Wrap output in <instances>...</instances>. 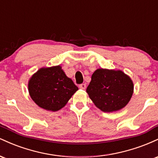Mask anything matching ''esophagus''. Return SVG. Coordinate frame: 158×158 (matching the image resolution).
Wrapping results in <instances>:
<instances>
[{"label": "esophagus", "instance_id": "esophagus-1", "mask_svg": "<svg viewBox=\"0 0 158 158\" xmlns=\"http://www.w3.org/2000/svg\"><path fill=\"white\" fill-rule=\"evenodd\" d=\"M79 88H81V89H85L86 88V84H85V83H83V84H81L79 85Z\"/></svg>", "mask_w": 158, "mask_h": 158}]
</instances>
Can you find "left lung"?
<instances>
[{"mask_svg":"<svg viewBox=\"0 0 158 158\" xmlns=\"http://www.w3.org/2000/svg\"><path fill=\"white\" fill-rule=\"evenodd\" d=\"M133 90L131 79L123 71L99 68L92 75L86 91L98 108L113 112L128 104Z\"/></svg>","mask_w":158,"mask_h":158,"instance_id":"left-lung-1","label":"left lung"}]
</instances>
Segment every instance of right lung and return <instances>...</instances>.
Instances as JSON below:
<instances>
[{"instance_id":"right-lung-1","label":"right lung","mask_w":158,"mask_h":158,"mask_svg":"<svg viewBox=\"0 0 158 158\" xmlns=\"http://www.w3.org/2000/svg\"><path fill=\"white\" fill-rule=\"evenodd\" d=\"M28 90L32 99L39 107L57 111L67 104L78 88L58 65L39 69L30 78Z\"/></svg>"}]
</instances>
